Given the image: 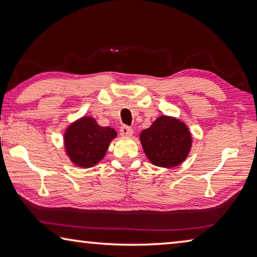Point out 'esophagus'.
<instances>
[{
  "label": "esophagus",
  "mask_w": 257,
  "mask_h": 257,
  "mask_svg": "<svg viewBox=\"0 0 257 257\" xmlns=\"http://www.w3.org/2000/svg\"><path fill=\"white\" fill-rule=\"evenodd\" d=\"M120 134H121V136L130 137L133 135V129L128 127V125H122V127L120 128Z\"/></svg>",
  "instance_id": "obj_1"
}]
</instances>
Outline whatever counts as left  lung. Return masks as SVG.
<instances>
[{
    "label": "left lung",
    "instance_id": "obj_1",
    "mask_svg": "<svg viewBox=\"0 0 257 257\" xmlns=\"http://www.w3.org/2000/svg\"><path fill=\"white\" fill-rule=\"evenodd\" d=\"M139 139L147 159L161 168L181 164L191 149L188 127L173 116H159L150 128L143 130Z\"/></svg>",
    "mask_w": 257,
    "mask_h": 257
}]
</instances>
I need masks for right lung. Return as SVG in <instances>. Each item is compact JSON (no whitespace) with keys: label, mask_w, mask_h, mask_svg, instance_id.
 <instances>
[{"label":"right lung","mask_w":257,"mask_h":257,"mask_svg":"<svg viewBox=\"0 0 257 257\" xmlns=\"http://www.w3.org/2000/svg\"><path fill=\"white\" fill-rule=\"evenodd\" d=\"M115 136L113 128L101 127L92 116H82L66 129L64 149L77 167L92 168L105 156Z\"/></svg>","instance_id":"1"}]
</instances>
